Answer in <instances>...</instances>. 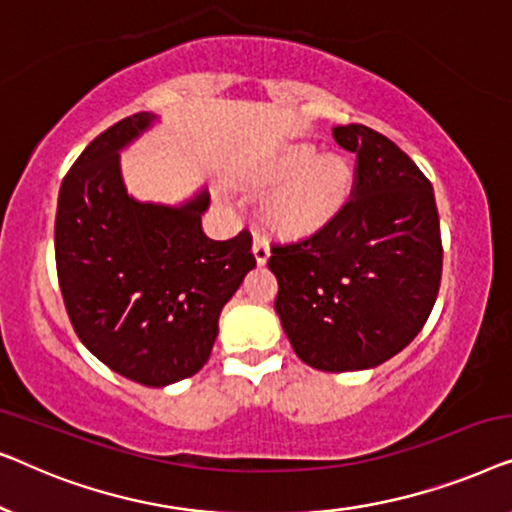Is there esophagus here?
<instances>
[{
  "mask_svg": "<svg viewBox=\"0 0 512 512\" xmlns=\"http://www.w3.org/2000/svg\"><path fill=\"white\" fill-rule=\"evenodd\" d=\"M254 256H256L258 265H263L265 261H268L270 247H268V242L263 240V237H256V240H254Z\"/></svg>",
  "mask_w": 512,
  "mask_h": 512,
  "instance_id": "1",
  "label": "esophagus"
}]
</instances>
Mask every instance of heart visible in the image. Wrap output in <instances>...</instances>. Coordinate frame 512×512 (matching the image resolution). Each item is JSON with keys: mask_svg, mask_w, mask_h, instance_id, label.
I'll use <instances>...</instances> for the list:
<instances>
[{"mask_svg": "<svg viewBox=\"0 0 512 512\" xmlns=\"http://www.w3.org/2000/svg\"><path fill=\"white\" fill-rule=\"evenodd\" d=\"M284 186L275 200V214L286 226L307 228L333 214L349 188L345 160L319 158L312 146H291L272 163L268 177Z\"/></svg>", "mask_w": 512, "mask_h": 512, "instance_id": "b5f03b06", "label": "heart"}]
</instances>
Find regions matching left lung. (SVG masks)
I'll return each mask as SVG.
<instances>
[{"instance_id":"left-lung-1","label":"left lung","mask_w":512,"mask_h":512,"mask_svg":"<svg viewBox=\"0 0 512 512\" xmlns=\"http://www.w3.org/2000/svg\"><path fill=\"white\" fill-rule=\"evenodd\" d=\"M333 137L356 153L349 200L319 228L270 247L275 310L293 352L326 373L375 368L408 347L436 303L443 242L431 181L361 123Z\"/></svg>"}]
</instances>
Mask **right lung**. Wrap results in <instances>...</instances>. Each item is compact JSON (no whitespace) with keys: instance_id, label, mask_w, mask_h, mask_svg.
<instances>
[{"instance_id":"obj_1","label":"right lung","mask_w":512,"mask_h":512,"mask_svg":"<svg viewBox=\"0 0 512 512\" xmlns=\"http://www.w3.org/2000/svg\"><path fill=\"white\" fill-rule=\"evenodd\" d=\"M156 116L139 111L86 146L62 179L55 265L79 340L114 373L144 387L186 380L212 354L219 314L256 265L251 233L209 240V193L186 205L128 195L118 151Z\"/></svg>"}]
</instances>
